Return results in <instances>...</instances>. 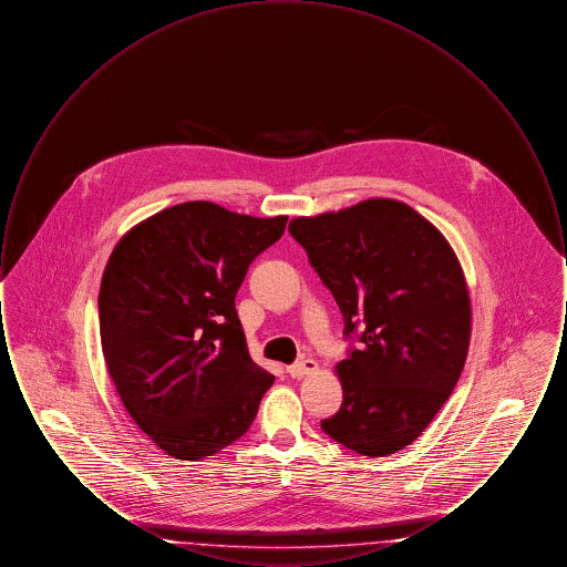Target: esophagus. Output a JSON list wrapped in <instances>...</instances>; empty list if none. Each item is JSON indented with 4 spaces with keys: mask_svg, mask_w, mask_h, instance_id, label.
<instances>
[{
    "mask_svg": "<svg viewBox=\"0 0 567 567\" xmlns=\"http://www.w3.org/2000/svg\"><path fill=\"white\" fill-rule=\"evenodd\" d=\"M317 368H319V365H317V361H315V359L303 357V359L296 361L293 365H289V368H287V372H289V377L301 378L312 374Z\"/></svg>",
    "mask_w": 567,
    "mask_h": 567,
    "instance_id": "34e87169",
    "label": "esophagus"
}]
</instances>
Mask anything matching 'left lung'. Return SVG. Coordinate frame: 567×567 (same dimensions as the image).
Masks as SVG:
<instances>
[{
    "label": "left lung",
    "instance_id": "obj_1",
    "mask_svg": "<svg viewBox=\"0 0 567 567\" xmlns=\"http://www.w3.org/2000/svg\"><path fill=\"white\" fill-rule=\"evenodd\" d=\"M289 231L357 342L338 363L342 405L321 427L359 455H393L425 432L467 357L472 310L457 257L395 199L293 218Z\"/></svg>",
    "mask_w": 567,
    "mask_h": 567
}]
</instances>
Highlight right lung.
<instances>
[{
	"label": "right lung",
	"mask_w": 567,
	"mask_h": 567,
	"mask_svg": "<svg viewBox=\"0 0 567 567\" xmlns=\"http://www.w3.org/2000/svg\"><path fill=\"white\" fill-rule=\"evenodd\" d=\"M287 216L165 208L114 246L97 297L110 378L167 455L210 457L252 425L274 377L246 349L236 293Z\"/></svg>",
	"instance_id": "add662e5"
}]
</instances>
